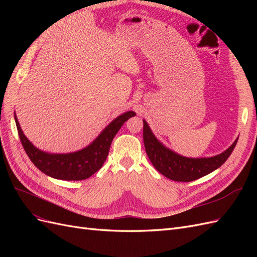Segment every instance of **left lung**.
<instances>
[{
	"instance_id": "obj_1",
	"label": "left lung",
	"mask_w": 257,
	"mask_h": 257,
	"mask_svg": "<svg viewBox=\"0 0 257 257\" xmlns=\"http://www.w3.org/2000/svg\"><path fill=\"white\" fill-rule=\"evenodd\" d=\"M237 142L238 138L227 150L215 157L199 159L185 158L160 143L148 123L144 120V144L148 158L158 172L174 181L190 182L212 173L226 162Z\"/></svg>"
}]
</instances>
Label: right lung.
I'll use <instances>...</instances> for the list:
<instances>
[{
  "mask_svg": "<svg viewBox=\"0 0 257 257\" xmlns=\"http://www.w3.org/2000/svg\"><path fill=\"white\" fill-rule=\"evenodd\" d=\"M135 114L134 111L124 112L111 121L109 125H107L95 141L88 147L83 148L82 150L65 154H52L37 149L23 134L16 113H15V121L23 149L42 173L60 180L78 181L88 179L103 166L113 137L118 133L123 123Z\"/></svg>",
  "mask_w": 257,
  "mask_h": 257,
  "instance_id": "add662e5",
  "label": "right lung"
}]
</instances>
